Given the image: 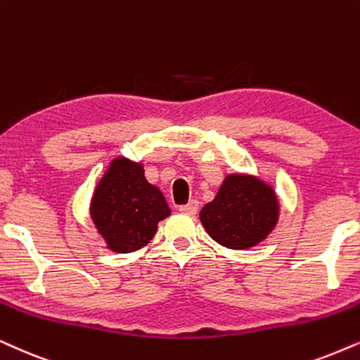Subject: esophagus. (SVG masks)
<instances>
[{"label": "esophagus", "instance_id": "1", "mask_svg": "<svg viewBox=\"0 0 360 360\" xmlns=\"http://www.w3.org/2000/svg\"><path fill=\"white\" fill-rule=\"evenodd\" d=\"M179 212L186 214V216H194V214L198 212V201H191L188 204H184V206H181Z\"/></svg>", "mask_w": 360, "mask_h": 360}]
</instances>
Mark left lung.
Listing matches in <instances>:
<instances>
[{
	"label": "left lung",
	"mask_w": 360,
	"mask_h": 360,
	"mask_svg": "<svg viewBox=\"0 0 360 360\" xmlns=\"http://www.w3.org/2000/svg\"><path fill=\"white\" fill-rule=\"evenodd\" d=\"M274 186L248 172L227 174L216 198L201 209L207 234L227 249L243 251L262 243L279 221Z\"/></svg>",
	"instance_id": "8db88e82"
}]
</instances>
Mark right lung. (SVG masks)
<instances>
[{
    "label": "right lung",
    "mask_w": 360,
    "mask_h": 360,
    "mask_svg": "<svg viewBox=\"0 0 360 360\" xmlns=\"http://www.w3.org/2000/svg\"><path fill=\"white\" fill-rule=\"evenodd\" d=\"M171 216L165 194L148 183L144 165L126 156L109 162L89 201V217L109 251L127 254L143 249Z\"/></svg>",
    "instance_id": "obj_1"
}]
</instances>
